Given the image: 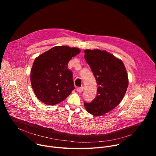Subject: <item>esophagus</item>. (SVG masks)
I'll return each mask as SVG.
<instances>
[{"instance_id": "1", "label": "esophagus", "mask_w": 156, "mask_h": 156, "mask_svg": "<svg viewBox=\"0 0 156 156\" xmlns=\"http://www.w3.org/2000/svg\"><path fill=\"white\" fill-rule=\"evenodd\" d=\"M83 90V87L81 86V87H78L76 88V91L78 92V93H81Z\"/></svg>"}]
</instances>
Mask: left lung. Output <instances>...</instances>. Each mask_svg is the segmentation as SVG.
<instances>
[{
	"label": "left lung",
	"mask_w": 156,
	"mask_h": 156,
	"mask_svg": "<svg viewBox=\"0 0 156 156\" xmlns=\"http://www.w3.org/2000/svg\"><path fill=\"white\" fill-rule=\"evenodd\" d=\"M84 58L96 80L97 96L84 102L87 112L101 116L116 107L123 98L128 86V74L120 59L105 51L84 50Z\"/></svg>",
	"instance_id": "obj_1"
}]
</instances>
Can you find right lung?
<instances>
[{"label": "right lung", "mask_w": 156, "mask_h": 156, "mask_svg": "<svg viewBox=\"0 0 156 156\" xmlns=\"http://www.w3.org/2000/svg\"><path fill=\"white\" fill-rule=\"evenodd\" d=\"M80 49L67 46H55L39 55L31 70V83L38 99L48 105L57 104L75 89L73 73L68 63Z\"/></svg>", "instance_id": "right-lung-1"}]
</instances>
